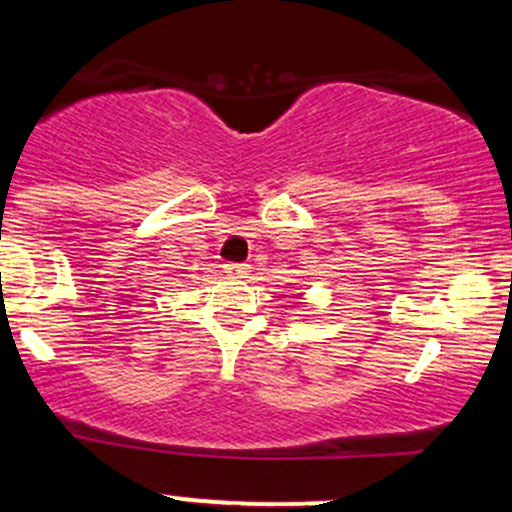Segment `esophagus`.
Returning <instances> with one entry per match:
<instances>
[{
	"label": "esophagus",
	"mask_w": 512,
	"mask_h": 512,
	"mask_svg": "<svg viewBox=\"0 0 512 512\" xmlns=\"http://www.w3.org/2000/svg\"><path fill=\"white\" fill-rule=\"evenodd\" d=\"M223 269H226L228 276H238V279H243V276L250 272L248 264H238V262H228Z\"/></svg>",
	"instance_id": "1"
}]
</instances>
